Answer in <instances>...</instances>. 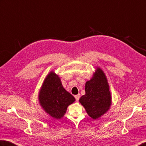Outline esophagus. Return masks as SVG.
Wrapping results in <instances>:
<instances>
[{"label": "esophagus", "mask_w": 146, "mask_h": 146, "mask_svg": "<svg viewBox=\"0 0 146 146\" xmlns=\"http://www.w3.org/2000/svg\"><path fill=\"white\" fill-rule=\"evenodd\" d=\"M75 99H76V102H78L79 99H80V94L75 95Z\"/></svg>", "instance_id": "1"}]
</instances>
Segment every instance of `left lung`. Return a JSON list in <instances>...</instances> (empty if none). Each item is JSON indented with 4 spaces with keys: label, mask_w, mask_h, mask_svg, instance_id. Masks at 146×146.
<instances>
[{
    "label": "left lung",
    "mask_w": 146,
    "mask_h": 146,
    "mask_svg": "<svg viewBox=\"0 0 146 146\" xmlns=\"http://www.w3.org/2000/svg\"><path fill=\"white\" fill-rule=\"evenodd\" d=\"M85 91L86 94L80 97L79 102L89 117L97 119L110 110L112 105L110 86L104 71L98 66L92 78L86 82Z\"/></svg>",
    "instance_id": "obj_1"
}]
</instances>
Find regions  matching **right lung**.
I'll use <instances>...</instances> for the list:
<instances>
[{
    "instance_id": "obj_1",
    "label": "right lung",
    "mask_w": 146,
    "mask_h": 146,
    "mask_svg": "<svg viewBox=\"0 0 146 146\" xmlns=\"http://www.w3.org/2000/svg\"><path fill=\"white\" fill-rule=\"evenodd\" d=\"M38 101L44 112L55 119L64 117L75 98L63 87L59 75L52 70L44 78L38 93Z\"/></svg>"
}]
</instances>
